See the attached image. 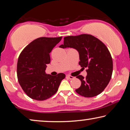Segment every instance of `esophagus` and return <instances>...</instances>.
Returning a JSON list of instances; mask_svg holds the SVG:
<instances>
[{"mask_svg":"<svg viewBox=\"0 0 130 130\" xmlns=\"http://www.w3.org/2000/svg\"><path fill=\"white\" fill-rule=\"evenodd\" d=\"M67 77L69 79H74V78H75V77H73V76H72L71 75H67Z\"/></svg>","mask_w":130,"mask_h":130,"instance_id":"1","label":"esophagus"}]
</instances>
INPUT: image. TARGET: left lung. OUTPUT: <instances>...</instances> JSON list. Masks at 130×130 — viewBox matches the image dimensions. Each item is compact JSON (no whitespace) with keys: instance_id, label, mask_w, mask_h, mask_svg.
Segmentation results:
<instances>
[{"instance_id":"1","label":"left lung","mask_w":130,"mask_h":130,"mask_svg":"<svg viewBox=\"0 0 130 130\" xmlns=\"http://www.w3.org/2000/svg\"><path fill=\"white\" fill-rule=\"evenodd\" d=\"M60 48H72L79 54V64L87 68L86 77L76 76L82 82L76 90L84 97H93L104 91L109 83L113 72L112 57L106 46L95 37L88 34L65 37Z\"/></svg>"}]
</instances>
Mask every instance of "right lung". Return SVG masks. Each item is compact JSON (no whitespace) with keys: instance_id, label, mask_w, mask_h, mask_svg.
<instances>
[{"instance_id":"right-lung-1","label":"right lung","mask_w":130,"mask_h":130,"mask_svg":"<svg viewBox=\"0 0 130 130\" xmlns=\"http://www.w3.org/2000/svg\"><path fill=\"white\" fill-rule=\"evenodd\" d=\"M62 37L39 38L25 47L17 62L18 82L26 94L33 100L43 101L56 93L64 73L52 76L46 73L50 63V53Z\"/></svg>"}]
</instances>
